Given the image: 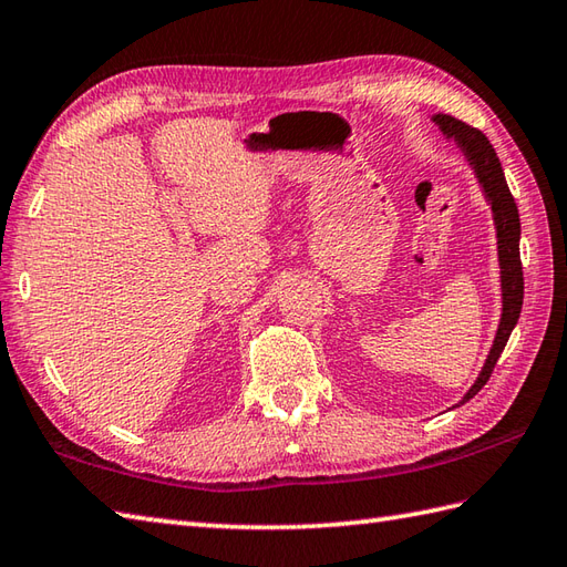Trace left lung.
Returning <instances> with one entry per match:
<instances>
[{"mask_svg":"<svg viewBox=\"0 0 567 567\" xmlns=\"http://www.w3.org/2000/svg\"><path fill=\"white\" fill-rule=\"evenodd\" d=\"M437 130L443 132L447 142H455L460 154L465 156L467 166L472 168V176H475L477 186L482 190V198L492 207V219H494V233H496V259H499V286H502V316L499 326L494 332V342L487 352V360H484L477 379L472 381V386L465 391L453 409L467 403L477 391L487 384L492 377V369L499 360L506 342H509V334L516 328L518 316H522V303H524V271H522V254H518V239H522V219H518L516 203L506 186L504 168L496 158L489 138L484 136L475 126L460 122L450 114L437 112L431 117Z\"/></svg>","mask_w":567,"mask_h":567,"instance_id":"obj_1","label":"left lung"}]
</instances>
